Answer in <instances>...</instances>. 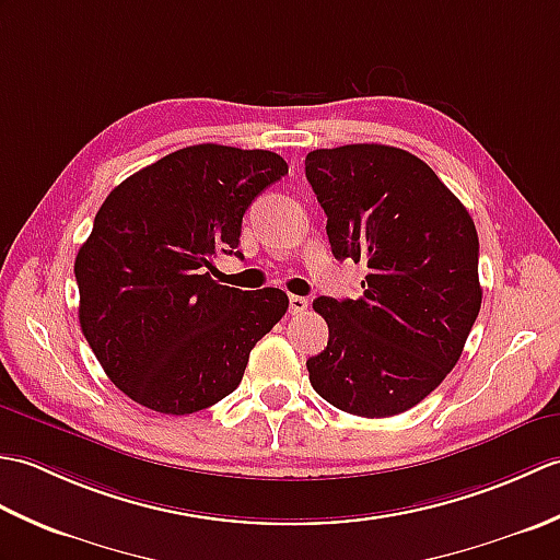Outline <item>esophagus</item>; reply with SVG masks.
<instances>
[{"instance_id":"obj_1","label":"esophagus","mask_w":560,"mask_h":560,"mask_svg":"<svg viewBox=\"0 0 560 560\" xmlns=\"http://www.w3.org/2000/svg\"><path fill=\"white\" fill-rule=\"evenodd\" d=\"M307 311V299H303V295H291L289 299V313L291 315H301Z\"/></svg>"}]
</instances>
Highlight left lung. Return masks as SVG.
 Returning a JSON list of instances; mask_svg holds the SVG:
<instances>
[{
  "label": "left lung",
  "instance_id": "8db88e82",
  "mask_svg": "<svg viewBox=\"0 0 560 560\" xmlns=\"http://www.w3.org/2000/svg\"><path fill=\"white\" fill-rule=\"evenodd\" d=\"M305 177L337 259L363 261L359 299H317L329 341L307 359L331 407L385 419L416 407L459 361L481 307L469 211L413 153L385 144L317 149Z\"/></svg>",
  "mask_w": 560,
  "mask_h": 560
}]
</instances>
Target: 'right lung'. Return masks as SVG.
<instances>
[{"instance_id":"add662e5","label":"right lung","mask_w":560,"mask_h":560,"mask_svg":"<svg viewBox=\"0 0 560 560\" xmlns=\"http://www.w3.org/2000/svg\"><path fill=\"white\" fill-rule=\"evenodd\" d=\"M289 165L279 153L197 144L105 197L74 273L79 325L115 387L159 413L211 407L241 385L249 351L289 311L281 289L221 287L243 213Z\"/></svg>"}]
</instances>
